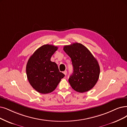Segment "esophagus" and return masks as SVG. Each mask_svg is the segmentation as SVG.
<instances>
[{"label": "esophagus", "mask_w": 127, "mask_h": 127, "mask_svg": "<svg viewBox=\"0 0 127 127\" xmlns=\"http://www.w3.org/2000/svg\"><path fill=\"white\" fill-rule=\"evenodd\" d=\"M63 73L64 74V75H67V71L66 70H65L64 71V72H63Z\"/></svg>", "instance_id": "esophagus-1"}]
</instances>
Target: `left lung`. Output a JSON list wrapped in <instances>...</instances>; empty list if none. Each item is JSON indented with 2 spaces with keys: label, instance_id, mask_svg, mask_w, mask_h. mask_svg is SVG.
Segmentation results:
<instances>
[{
  "label": "left lung",
  "instance_id": "obj_1",
  "mask_svg": "<svg viewBox=\"0 0 127 127\" xmlns=\"http://www.w3.org/2000/svg\"><path fill=\"white\" fill-rule=\"evenodd\" d=\"M64 50L71 59L73 71L69 79L72 88L84 93L92 89L97 83L100 73L98 62L83 45L75 43L65 45Z\"/></svg>",
  "mask_w": 127,
  "mask_h": 127
}]
</instances>
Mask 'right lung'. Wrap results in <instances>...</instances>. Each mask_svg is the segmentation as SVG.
<instances>
[{"label": "right lung", "instance_id": "1", "mask_svg": "<svg viewBox=\"0 0 127 127\" xmlns=\"http://www.w3.org/2000/svg\"><path fill=\"white\" fill-rule=\"evenodd\" d=\"M58 47L44 45L38 48L29 58L26 67L30 84L42 94L52 92L64 74L59 71L57 64L50 61Z\"/></svg>", "mask_w": 127, "mask_h": 127}]
</instances>
